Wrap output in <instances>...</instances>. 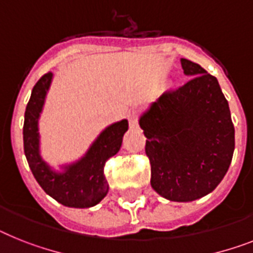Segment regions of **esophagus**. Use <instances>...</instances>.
<instances>
[{
  "label": "esophagus",
  "mask_w": 253,
  "mask_h": 253,
  "mask_svg": "<svg viewBox=\"0 0 253 253\" xmlns=\"http://www.w3.org/2000/svg\"><path fill=\"white\" fill-rule=\"evenodd\" d=\"M138 111H135V110H133V111H130L128 114V122H129V126L130 128H137L138 126Z\"/></svg>",
  "instance_id": "esophagus-1"
}]
</instances>
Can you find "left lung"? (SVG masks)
<instances>
[{
  "label": "left lung",
  "mask_w": 253,
  "mask_h": 253,
  "mask_svg": "<svg viewBox=\"0 0 253 253\" xmlns=\"http://www.w3.org/2000/svg\"><path fill=\"white\" fill-rule=\"evenodd\" d=\"M191 80L163 94L139 120L147 137L151 186L173 202L199 199L222 181L235 138L218 81L199 64L181 59Z\"/></svg>",
  "instance_id": "8db88e82"
}]
</instances>
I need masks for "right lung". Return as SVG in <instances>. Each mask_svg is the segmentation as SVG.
Instances as JSON below:
<instances>
[{"label":"right lung","instance_id":"obj_1","mask_svg":"<svg viewBox=\"0 0 253 253\" xmlns=\"http://www.w3.org/2000/svg\"><path fill=\"white\" fill-rule=\"evenodd\" d=\"M51 77V72L45 74L32 89L23 125L24 154L33 176L45 193L66 207L89 208L99 203L108 193L104 164L122 147L123 135L128 130V122L123 120L108 126L94 142L85 158L67 168L64 173L50 170L46 163L40 158L37 120Z\"/></svg>","mask_w":253,"mask_h":253}]
</instances>
